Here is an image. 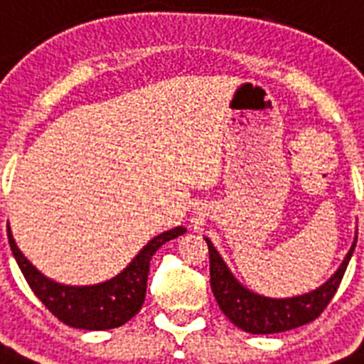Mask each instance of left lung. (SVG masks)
<instances>
[{
    "label": "left lung",
    "instance_id": "left-lung-1",
    "mask_svg": "<svg viewBox=\"0 0 364 364\" xmlns=\"http://www.w3.org/2000/svg\"><path fill=\"white\" fill-rule=\"evenodd\" d=\"M203 239L209 246L210 289H213L220 309L237 328L246 333H253V335L289 331V329L300 328L304 323L318 318L320 313L328 307V304L337 292L357 244L355 235L352 248L346 253V257L341 262L337 272L326 283L316 287L314 291L292 296V298H268V296H261L246 289L233 276V272L229 270L213 242L207 237Z\"/></svg>",
    "mask_w": 364,
    "mask_h": 364
}]
</instances>
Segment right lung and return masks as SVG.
I'll list each match as a JSON object with an SVG mask.
<instances>
[{"label": "right lung", "instance_id": "add662e5", "mask_svg": "<svg viewBox=\"0 0 364 364\" xmlns=\"http://www.w3.org/2000/svg\"><path fill=\"white\" fill-rule=\"evenodd\" d=\"M187 233L183 225L163 231L136 253L133 261L111 279L94 285H64L44 276L29 259L20 252L16 240L7 228L12 255L36 298L55 314L60 322L77 329L100 331L124 326L140 311L146 298L149 261L163 244Z\"/></svg>", "mask_w": 364, "mask_h": 364}]
</instances>
